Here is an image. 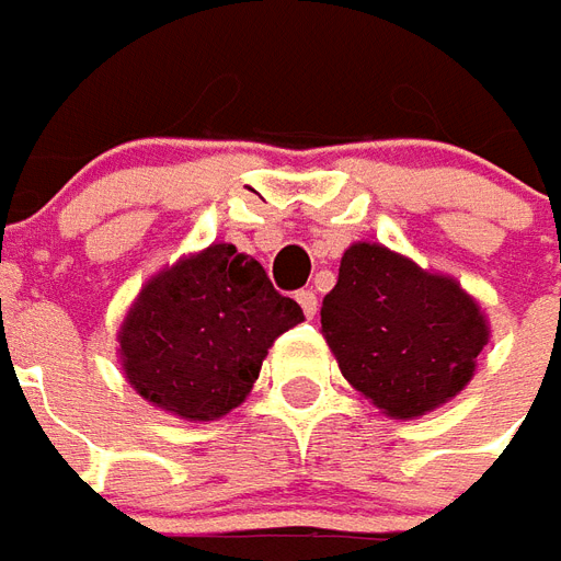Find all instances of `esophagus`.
I'll return each mask as SVG.
<instances>
[{
    "label": "esophagus",
    "instance_id": "34e87169",
    "mask_svg": "<svg viewBox=\"0 0 561 561\" xmlns=\"http://www.w3.org/2000/svg\"><path fill=\"white\" fill-rule=\"evenodd\" d=\"M297 304L306 312V318H316L318 312V297L316 291H297Z\"/></svg>",
    "mask_w": 561,
    "mask_h": 561
}]
</instances>
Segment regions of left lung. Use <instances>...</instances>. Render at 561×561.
<instances>
[{"label": "left lung", "mask_w": 561, "mask_h": 561, "mask_svg": "<svg viewBox=\"0 0 561 561\" xmlns=\"http://www.w3.org/2000/svg\"><path fill=\"white\" fill-rule=\"evenodd\" d=\"M321 333L360 397L393 421H414L469 385L490 321L454 276L360 240L342 255Z\"/></svg>", "instance_id": "8db88e82"}]
</instances>
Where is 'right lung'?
Wrapping results in <instances>:
<instances>
[{"instance_id":"1","label":"right lung","mask_w":561,"mask_h":561,"mask_svg":"<svg viewBox=\"0 0 561 561\" xmlns=\"http://www.w3.org/2000/svg\"><path fill=\"white\" fill-rule=\"evenodd\" d=\"M304 321L255 257L213 243L159 270L119 324L123 376L183 421H219L257 381L267 348Z\"/></svg>"}]
</instances>
